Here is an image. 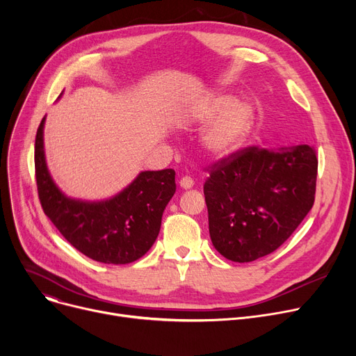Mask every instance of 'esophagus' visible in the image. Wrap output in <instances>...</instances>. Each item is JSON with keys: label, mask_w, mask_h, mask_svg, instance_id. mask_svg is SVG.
<instances>
[{"label": "esophagus", "mask_w": 356, "mask_h": 356, "mask_svg": "<svg viewBox=\"0 0 356 356\" xmlns=\"http://www.w3.org/2000/svg\"><path fill=\"white\" fill-rule=\"evenodd\" d=\"M180 188L181 189H191V188H193V184H195V181H193V179L192 177H189V176H184V177H181L180 179Z\"/></svg>", "instance_id": "obj_1"}]
</instances>
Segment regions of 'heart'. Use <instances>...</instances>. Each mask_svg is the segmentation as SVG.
<instances>
[{"label": "heart", "instance_id": "1", "mask_svg": "<svg viewBox=\"0 0 356 356\" xmlns=\"http://www.w3.org/2000/svg\"><path fill=\"white\" fill-rule=\"evenodd\" d=\"M191 118L200 124L214 120L202 133L200 147L208 157L218 160L232 156L245 144L255 122V109L248 101H236L231 93H218L193 108Z\"/></svg>", "mask_w": 356, "mask_h": 356}]
</instances>
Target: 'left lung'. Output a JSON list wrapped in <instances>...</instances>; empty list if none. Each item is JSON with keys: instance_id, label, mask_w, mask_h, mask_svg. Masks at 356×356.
<instances>
[{"instance_id": "obj_1", "label": "left lung", "mask_w": 356, "mask_h": 356, "mask_svg": "<svg viewBox=\"0 0 356 356\" xmlns=\"http://www.w3.org/2000/svg\"><path fill=\"white\" fill-rule=\"evenodd\" d=\"M316 149L247 147L215 163L203 193L216 251L235 263L274 252L314 203Z\"/></svg>"}]
</instances>
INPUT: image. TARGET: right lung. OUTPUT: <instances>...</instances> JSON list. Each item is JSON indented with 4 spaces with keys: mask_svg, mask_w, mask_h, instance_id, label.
Here are the masks:
<instances>
[{
    "mask_svg": "<svg viewBox=\"0 0 356 356\" xmlns=\"http://www.w3.org/2000/svg\"><path fill=\"white\" fill-rule=\"evenodd\" d=\"M42 120L35 134L37 192L46 216L72 247L104 264H128L141 258L159 236L161 216L176 192V172H141L134 181L101 202L67 197L46 164Z\"/></svg>",
    "mask_w": 356,
    "mask_h": 356,
    "instance_id": "obj_1",
    "label": "right lung"
}]
</instances>
